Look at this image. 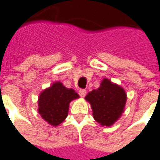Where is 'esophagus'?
<instances>
[{
	"instance_id": "1",
	"label": "esophagus",
	"mask_w": 160,
	"mask_h": 160,
	"mask_svg": "<svg viewBox=\"0 0 160 160\" xmlns=\"http://www.w3.org/2000/svg\"><path fill=\"white\" fill-rule=\"evenodd\" d=\"M78 92H79V95H80L82 98L85 97V95H86V93H87L86 90H79V91H78Z\"/></svg>"
}]
</instances>
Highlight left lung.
I'll use <instances>...</instances> for the list:
<instances>
[{"mask_svg":"<svg viewBox=\"0 0 160 160\" xmlns=\"http://www.w3.org/2000/svg\"><path fill=\"white\" fill-rule=\"evenodd\" d=\"M85 100L91 104L94 119L102 126H112L124 112L127 95L123 87L103 78L97 90L89 92Z\"/></svg>","mask_w":160,"mask_h":160,"instance_id":"8db88e82","label":"left lung"}]
</instances>
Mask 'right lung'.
Listing matches in <instances>:
<instances>
[{
  "label": "right lung",
  "instance_id": "right-lung-1",
  "mask_svg": "<svg viewBox=\"0 0 160 160\" xmlns=\"http://www.w3.org/2000/svg\"><path fill=\"white\" fill-rule=\"evenodd\" d=\"M79 98L73 89L66 88L61 82H54L42 91L38 98V113L48 124L57 126L68 116L69 103Z\"/></svg>",
  "mask_w": 160,
  "mask_h": 160
}]
</instances>
